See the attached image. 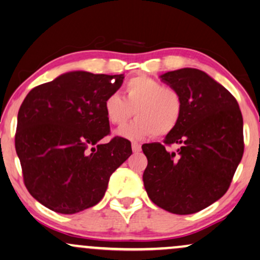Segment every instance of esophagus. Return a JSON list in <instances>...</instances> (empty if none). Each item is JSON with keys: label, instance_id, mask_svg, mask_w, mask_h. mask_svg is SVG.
<instances>
[{"label": "esophagus", "instance_id": "34e87169", "mask_svg": "<svg viewBox=\"0 0 260 260\" xmlns=\"http://www.w3.org/2000/svg\"><path fill=\"white\" fill-rule=\"evenodd\" d=\"M132 150H133V152H140L141 151V145L134 141V143H132Z\"/></svg>", "mask_w": 260, "mask_h": 260}]
</instances>
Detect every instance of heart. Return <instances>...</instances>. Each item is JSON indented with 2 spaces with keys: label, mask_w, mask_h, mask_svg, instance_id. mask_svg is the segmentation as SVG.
<instances>
[{
  "label": "heart",
  "mask_w": 260,
  "mask_h": 260,
  "mask_svg": "<svg viewBox=\"0 0 260 260\" xmlns=\"http://www.w3.org/2000/svg\"><path fill=\"white\" fill-rule=\"evenodd\" d=\"M108 122L122 126L134 115L137 119L117 131L128 139H144L171 134L181 122L184 103L177 90L157 79L137 76L124 83L123 98L112 94L103 103Z\"/></svg>",
  "instance_id": "1"
}]
</instances>
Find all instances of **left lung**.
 Wrapping results in <instances>:
<instances>
[{
  "mask_svg": "<svg viewBox=\"0 0 260 260\" xmlns=\"http://www.w3.org/2000/svg\"><path fill=\"white\" fill-rule=\"evenodd\" d=\"M161 81L177 90L184 113L160 143L144 144L143 181L152 202L172 214L207 208L230 188L244 154L243 115L237 100L206 72L184 68ZM178 144L176 152L167 150Z\"/></svg>",
  "mask_w": 260,
  "mask_h": 260,
  "instance_id": "1",
  "label": "left lung"
}]
</instances>
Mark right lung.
<instances>
[{
	"mask_svg": "<svg viewBox=\"0 0 260 260\" xmlns=\"http://www.w3.org/2000/svg\"><path fill=\"white\" fill-rule=\"evenodd\" d=\"M123 75L68 72L33 88L17 114L15 150L27 190L46 208L75 214L98 205L110 176L132 154L110 134L103 103Z\"/></svg>",
	"mask_w": 260,
	"mask_h": 260,
	"instance_id": "right-lung-1",
	"label": "right lung"
}]
</instances>
